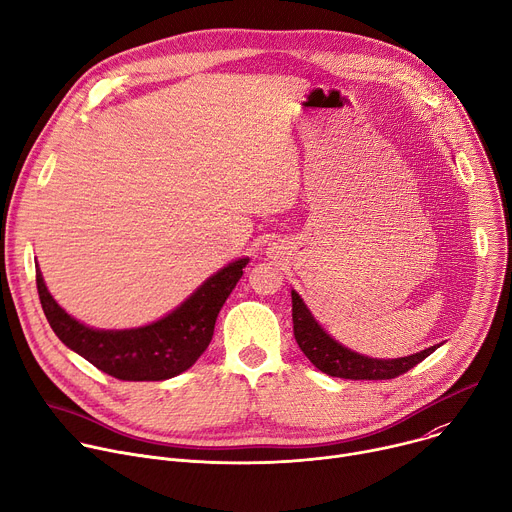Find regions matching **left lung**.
Listing matches in <instances>:
<instances>
[{
	"mask_svg": "<svg viewBox=\"0 0 512 512\" xmlns=\"http://www.w3.org/2000/svg\"><path fill=\"white\" fill-rule=\"evenodd\" d=\"M292 320H294V337L302 353L312 361L314 367L324 371L333 378L345 380H392L408 369L429 357L439 345L429 347L421 353H414L400 359H371L351 349H345L324 333L318 322L312 318L304 302L296 292H292Z\"/></svg>",
	"mask_w": 512,
	"mask_h": 512,
	"instance_id": "obj_1",
	"label": "left lung"
}]
</instances>
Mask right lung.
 Here are the masks:
<instances>
[{
    "label": "right lung",
    "mask_w": 512,
    "mask_h": 512,
    "mask_svg": "<svg viewBox=\"0 0 512 512\" xmlns=\"http://www.w3.org/2000/svg\"><path fill=\"white\" fill-rule=\"evenodd\" d=\"M247 259L226 265L169 316L132 331H94L71 318L46 290L36 269L38 298L55 335L91 365L122 382L169 380L206 351L216 316L243 275Z\"/></svg>",
    "instance_id": "right-lung-1"
}]
</instances>
